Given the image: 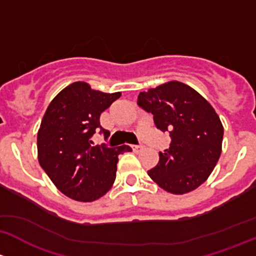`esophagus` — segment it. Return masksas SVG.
<instances>
[{"mask_svg":"<svg viewBox=\"0 0 256 256\" xmlns=\"http://www.w3.org/2000/svg\"><path fill=\"white\" fill-rule=\"evenodd\" d=\"M132 149H133L134 152H142V150L144 149V146H142V144H139V146H132Z\"/></svg>","mask_w":256,"mask_h":256,"instance_id":"34e87169","label":"esophagus"}]
</instances>
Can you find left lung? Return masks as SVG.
Instances as JSON below:
<instances>
[{
    "instance_id": "left-lung-1",
    "label": "left lung",
    "mask_w": 256,
    "mask_h": 256,
    "mask_svg": "<svg viewBox=\"0 0 256 256\" xmlns=\"http://www.w3.org/2000/svg\"><path fill=\"white\" fill-rule=\"evenodd\" d=\"M136 104L152 113L158 129L171 136L170 146L159 152V162L148 175L165 191L176 194L204 184L222 152L223 126L213 107L178 81L140 92Z\"/></svg>"
}]
</instances>
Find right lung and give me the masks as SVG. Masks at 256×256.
<instances>
[{"instance_id": "obj_1", "label": "right lung", "mask_w": 256, "mask_h": 256, "mask_svg": "<svg viewBox=\"0 0 256 256\" xmlns=\"http://www.w3.org/2000/svg\"><path fill=\"white\" fill-rule=\"evenodd\" d=\"M120 97L104 94L86 82H74L50 102L38 130L39 164L55 186L70 198L91 202L104 196L116 180L118 155L130 146H94L100 130L104 140L110 132L101 127L100 116Z\"/></svg>"}]
</instances>
